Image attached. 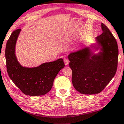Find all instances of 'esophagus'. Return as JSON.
I'll return each mask as SVG.
<instances>
[{
  "mask_svg": "<svg viewBox=\"0 0 124 124\" xmlns=\"http://www.w3.org/2000/svg\"><path fill=\"white\" fill-rule=\"evenodd\" d=\"M64 64H65V65L67 66L68 64H69L70 61L67 58H64Z\"/></svg>",
  "mask_w": 124,
  "mask_h": 124,
  "instance_id": "obj_1",
  "label": "esophagus"
}]
</instances>
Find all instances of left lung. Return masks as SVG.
I'll return each instance as SVG.
<instances>
[{"label":"left lung","mask_w":124,"mask_h":124,"mask_svg":"<svg viewBox=\"0 0 124 124\" xmlns=\"http://www.w3.org/2000/svg\"><path fill=\"white\" fill-rule=\"evenodd\" d=\"M103 33L95 44L70 53L72 82L76 90L83 94H98L104 89L116 73L118 47L109 29L101 23ZM100 50L97 54L94 52Z\"/></svg>","instance_id":"left-lung-1"}]
</instances>
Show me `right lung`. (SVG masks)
<instances>
[{
    "label": "right lung",
    "mask_w": 124,
    "mask_h": 124,
    "mask_svg": "<svg viewBox=\"0 0 124 124\" xmlns=\"http://www.w3.org/2000/svg\"><path fill=\"white\" fill-rule=\"evenodd\" d=\"M21 29L13 31L5 48L7 69L9 77L23 94L43 95L51 89L55 77L64 67L63 59L45 62L35 67L23 66L17 61L15 46Z\"/></svg>",
    "instance_id": "right-lung-1"
}]
</instances>
